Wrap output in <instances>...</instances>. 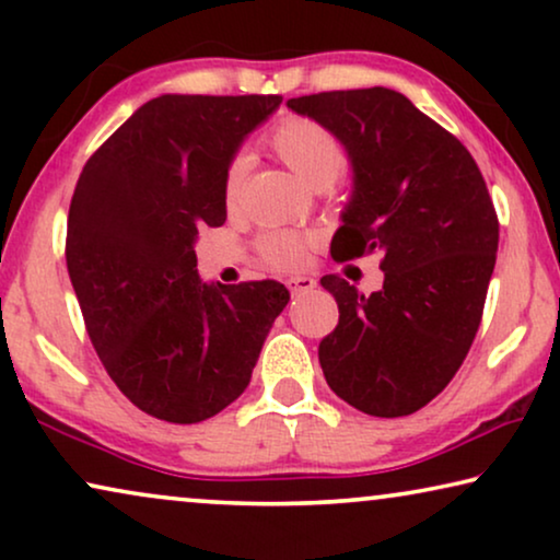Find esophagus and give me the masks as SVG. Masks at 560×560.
<instances>
[{
  "instance_id": "34e87169",
  "label": "esophagus",
  "mask_w": 560,
  "mask_h": 560,
  "mask_svg": "<svg viewBox=\"0 0 560 560\" xmlns=\"http://www.w3.org/2000/svg\"><path fill=\"white\" fill-rule=\"evenodd\" d=\"M313 288H316V280H313V278H290L288 280V290H290V295H293V298H301L305 293H311Z\"/></svg>"
}]
</instances>
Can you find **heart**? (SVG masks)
<instances>
[{"label": "heart", "instance_id": "obj_1", "mask_svg": "<svg viewBox=\"0 0 560 560\" xmlns=\"http://www.w3.org/2000/svg\"><path fill=\"white\" fill-rule=\"evenodd\" d=\"M267 144L308 186L324 190L331 188L341 173L347 171V148L339 137L320 121L311 117H288L267 137ZM244 175L247 163L234 160L226 167L224 183H221V198L229 211H234L242 201ZM313 240L308 234L298 232H265L257 236L255 249L267 265L280 267V270H295L308 257Z\"/></svg>", "mask_w": 560, "mask_h": 560}]
</instances>
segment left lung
<instances>
[{"mask_svg": "<svg viewBox=\"0 0 560 560\" xmlns=\"http://www.w3.org/2000/svg\"><path fill=\"white\" fill-rule=\"evenodd\" d=\"M288 106L331 129L354 165L331 257L380 255L385 272L372 295L320 278L339 303L320 370L366 416H410L454 380L479 331L500 244L487 183L469 150L393 89L324 91Z\"/></svg>", "mask_w": 560, "mask_h": 560, "instance_id": "left-lung-1", "label": "left lung"}]
</instances>
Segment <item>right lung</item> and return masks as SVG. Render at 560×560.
I'll list each match as a JSON object with an SVG mask.
<instances>
[{"label":"right lung","mask_w":560,"mask_h":560,"mask_svg":"<svg viewBox=\"0 0 560 560\" xmlns=\"http://www.w3.org/2000/svg\"><path fill=\"white\" fill-rule=\"evenodd\" d=\"M282 96H180L142 104L86 160L68 209L66 265L104 370L129 402L201 423L249 385L290 301L278 280L206 285L198 229L221 226V183L244 137Z\"/></svg>","instance_id":"1"}]
</instances>
